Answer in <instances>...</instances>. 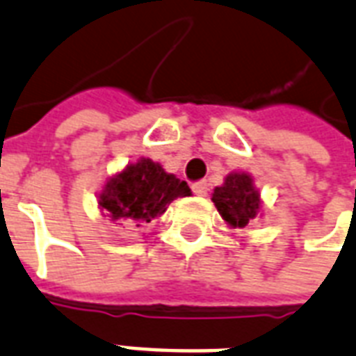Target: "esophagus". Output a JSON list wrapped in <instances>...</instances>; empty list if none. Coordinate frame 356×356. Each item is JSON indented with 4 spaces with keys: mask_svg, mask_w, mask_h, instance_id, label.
I'll list each match as a JSON object with an SVG mask.
<instances>
[{
    "mask_svg": "<svg viewBox=\"0 0 356 356\" xmlns=\"http://www.w3.org/2000/svg\"><path fill=\"white\" fill-rule=\"evenodd\" d=\"M191 189H193V193H195V195H198V197H206V195H208V181L206 180H200V181H195V184H193L191 186Z\"/></svg>",
    "mask_w": 356,
    "mask_h": 356,
    "instance_id": "obj_1",
    "label": "esophagus"
}]
</instances>
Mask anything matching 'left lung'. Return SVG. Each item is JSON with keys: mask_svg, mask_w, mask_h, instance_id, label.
Wrapping results in <instances>:
<instances>
[{"mask_svg": "<svg viewBox=\"0 0 356 356\" xmlns=\"http://www.w3.org/2000/svg\"><path fill=\"white\" fill-rule=\"evenodd\" d=\"M211 200L228 227L245 228L260 213V193L245 172H232L221 187L213 189Z\"/></svg>", "mask_w": 356, "mask_h": 356, "instance_id": "1", "label": "left lung"}]
</instances>
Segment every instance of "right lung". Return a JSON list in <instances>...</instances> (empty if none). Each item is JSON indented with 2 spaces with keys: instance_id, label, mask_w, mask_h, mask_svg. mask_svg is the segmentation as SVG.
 I'll return each instance as SVG.
<instances>
[{
  "instance_id": "right-lung-1",
  "label": "right lung",
  "mask_w": 356,
  "mask_h": 356,
  "mask_svg": "<svg viewBox=\"0 0 356 356\" xmlns=\"http://www.w3.org/2000/svg\"><path fill=\"white\" fill-rule=\"evenodd\" d=\"M189 195L191 189L187 181L165 172L152 159L140 158L109 178L98 204L111 221H135L140 227L163 216L175 198Z\"/></svg>"
}]
</instances>
